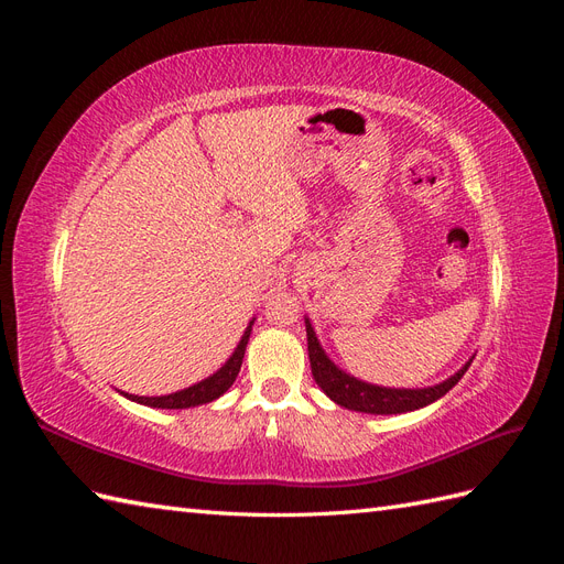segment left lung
Masks as SVG:
<instances>
[{"label": "left lung", "instance_id": "left-lung-1", "mask_svg": "<svg viewBox=\"0 0 564 564\" xmlns=\"http://www.w3.org/2000/svg\"><path fill=\"white\" fill-rule=\"evenodd\" d=\"M305 336H308V357H311L313 379L324 390V395L332 398L340 406L352 409V412H365V414H404L431 404L442 395H447L473 362L468 360L452 379L431 388H383V386H373V383L355 379L344 369H338L329 360L327 352L322 350L311 319H305Z\"/></svg>", "mask_w": 564, "mask_h": 564}]
</instances>
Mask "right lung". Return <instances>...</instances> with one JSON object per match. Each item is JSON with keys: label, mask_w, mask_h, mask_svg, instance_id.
Returning a JSON list of instances; mask_svg holds the SVG:
<instances>
[{"label": "right lung", "mask_w": 564, "mask_h": 564, "mask_svg": "<svg viewBox=\"0 0 564 564\" xmlns=\"http://www.w3.org/2000/svg\"><path fill=\"white\" fill-rule=\"evenodd\" d=\"M251 324L253 319L249 322V327L242 336L240 344H237L235 352L230 355V360L220 367L216 373H212L209 379H204L191 388L185 390H178V392H172V395H160V398H141V395H129V392H122L124 398L139 402V404H145V406H158V409H187V406H197V404H207V402H214L216 398L224 395V392L235 383L237 373H240V367H242V360H245V350H247V344H249V334H251Z\"/></svg>", "instance_id": "right-lung-1"}]
</instances>
